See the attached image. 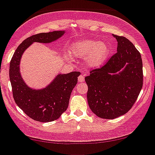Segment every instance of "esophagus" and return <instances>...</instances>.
<instances>
[{
    "label": "esophagus",
    "instance_id": "obj_1",
    "mask_svg": "<svg viewBox=\"0 0 155 155\" xmlns=\"http://www.w3.org/2000/svg\"><path fill=\"white\" fill-rule=\"evenodd\" d=\"M84 81V78L83 75H80V76L78 77V82H83Z\"/></svg>",
    "mask_w": 155,
    "mask_h": 155
}]
</instances>
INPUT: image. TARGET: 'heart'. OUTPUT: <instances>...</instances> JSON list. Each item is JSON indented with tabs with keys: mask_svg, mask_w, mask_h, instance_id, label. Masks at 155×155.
<instances>
[{
	"mask_svg": "<svg viewBox=\"0 0 155 155\" xmlns=\"http://www.w3.org/2000/svg\"><path fill=\"white\" fill-rule=\"evenodd\" d=\"M70 54L77 58H84V62L91 68H99L106 61L109 53L107 44L92 39H83L73 42L68 48Z\"/></svg>",
	"mask_w": 155,
	"mask_h": 155,
	"instance_id": "obj_1",
	"label": "heart"
}]
</instances>
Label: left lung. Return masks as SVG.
I'll return each instance as SVG.
<instances>
[{"label":"left lung","mask_w":155,"mask_h":155,"mask_svg":"<svg viewBox=\"0 0 155 155\" xmlns=\"http://www.w3.org/2000/svg\"><path fill=\"white\" fill-rule=\"evenodd\" d=\"M113 36L117 41V53L84 78L91 110L97 117L108 120L124 115L131 108L143 81L140 53L128 39Z\"/></svg>","instance_id":"8db88e82"}]
</instances>
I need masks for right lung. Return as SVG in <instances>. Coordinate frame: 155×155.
I'll use <instances>...</instances> for the list:
<instances>
[{
    "instance_id": "add662e5",
    "label": "right lung",
    "mask_w": 155,
    "mask_h": 155,
    "mask_svg": "<svg viewBox=\"0 0 155 155\" xmlns=\"http://www.w3.org/2000/svg\"><path fill=\"white\" fill-rule=\"evenodd\" d=\"M64 31L42 32L32 35L16 49L9 64V79L17 105L35 121L48 123L57 120L67 110L73 89L77 84L80 73L73 71L58 74L47 87L32 89L24 82L20 73L21 58L24 52L34 42L48 44L55 41Z\"/></svg>"
}]
</instances>
